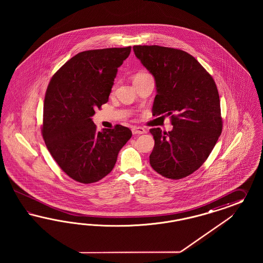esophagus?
Instances as JSON below:
<instances>
[{
  "label": "esophagus",
  "instance_id": "1",
  "mask_svg": "<svg viewBox=\"0 0 263 263\" xmlns=\"http://www.w3.org/2000/svg\"><path fill=\"white\" fill-rule=\"evenodd\" d=\"M132 133L135 135H141V134H144L146 133V130L143 127H133L132 128Z\"/></svg>",
  "mask_w": 263,
  "mask_h": 263
}]
</instances>
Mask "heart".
Listing matches in <instances>:
<instances>
[{"label": "heart", "instance_id": "b5f03b06", "mask_svg": "<svg viewBox=\"0 0 263 263\" xmlns=\"http://www.w3.org/2000/svg\"><path fill=\"white\" fill-rule=\"evenodd\" d=\"M145 75H148L147 73H144V72H140V73H137L135 75V77H134V79H138V78H141V77H143V76H145Z\"/></svg>", "mask_w": 263, "mask_h": 263}]
</instances>
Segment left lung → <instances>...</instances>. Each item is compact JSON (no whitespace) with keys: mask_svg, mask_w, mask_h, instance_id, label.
Masks as SVG:
<instances>
[{"mask_svg":"<svg viewBox=\"0 0 263 263\" xmlns=\"http://www.w3.org/2000/svg\"><path fill=\"white\" fill-rule=\"evenodd\" d=\"M136 57L155 79L154 116H171L173 130L152 128V168L171 179L197 171L223 129L219 92L212 76L187 52L158 45H136Z\"/></svg>","mask_w":263,"mask_h":263,"instance_id":"obj_1","label":"left lung"}]
</instances>
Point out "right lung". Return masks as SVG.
<instances>
[{
  "instance_id": "1",
  "label": "right lung",
  "mask_w": 263,
  "mask_h": 263,
  "mask_svg": "<svg viewBox=\"0 0 263 263\" xmlns=\"http://www.w3.org/2000/svg\"><path fill=\"white\" fill-rule=\"evenodd\" d=\"M131 47L88 50L71 58L54 74L43 106L42 136L60 167L81 183L97 182L115 167L131 138L129 128L97 131L95 109L107 103L118 68Z\"/></svg>"
}]
</instances>
